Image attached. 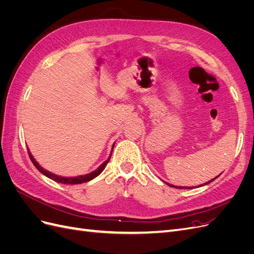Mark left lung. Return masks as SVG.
I'll return each instance as SVG.
<instances>
[{
    "instance_id": "obj_1",
    "label": "left lung",
    "mask_w": 254,
    "mask_h": 254,
    "mask_svg": "<svg viewBox=\"0 0 254 254\" xmlns=\"http://www.w3.org/2000/svg\"><path fill=\"white\" fill-rule=\"evenodd\" d=\"M218 176H219V175H218ZM218 176H217V177H215V178H214V179H211L210 181H207V182H205L204 184H201V187H203V186H206V184H209V183H211L212 181H214L215 179H216V178H218ZM166 184H168V186H170V187H172V188H177V189H193V187H191V188H190V187H189V188H187V187H179V188H178V187H175V186H173V184H170V183H166Z\"/></svg>"
}]
</instances>
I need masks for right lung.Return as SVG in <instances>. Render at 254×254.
Segmentation results:
<instances>
[{"label":"right lung","mask_w":254,"mask_h":254,"mask_svg":"<svg viewBox=\"0 0 254 254\" xmlns=\"http://www.w3.org/2000/svg\"><path fill=\"white\" fill-rule=\"evenodd\" d=\"M113 147H114V144L112 145V149H111V153H110L109 158L107 159V160L105 161V162H103L101 165H99L95 171L91 172V173H89V174H86V175H80V176H76V177H63V176H58V175H56V174H53V173L47 171V170H45V168H43L39 163L37 162V161L35 160V158L33 157L32 152L29 151L28 148H27V150H28V155H29L30 160H32L33 164L36 166L37 170L39 171L41 174H43L45 177H48V178H50V179H52V180H54V181H56V182L63 183V184H80V183H84V182H88V181H91L92 179H94L95 177H97L99 174H101V173L105 170L106 165L108 164L109 160H110V158H111Z\"/></svg>","instance_id":"add662e5"}]
</instances>
